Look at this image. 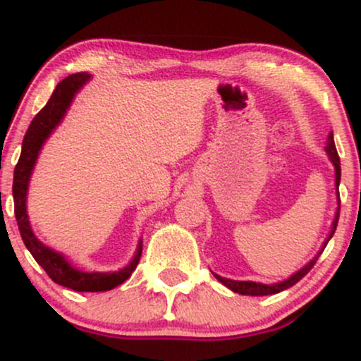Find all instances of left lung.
Segmentation results:
<instances>
[{
	"instance_id": "obj_1",
	"label": "left lung",
	"mask_w": 361,
	"mask_h": 361,
	"mask_svg": "<svg viewBox=\"0 0 361 361\" xmlns=\"http://www.w3.org/2000/svg\"><path fill=\"white\" fill-rule=\"evenodd\" d=\"M326 152L327 156H329L331 163L334 164V171H336V193H338V210H336V215H334V221H333V226H331V233L326 238L324 244H322L321 251L317 252L316 258H312L309 261L307 264H305L304 268H300L299 271L293 273L292 276L283 281H279V283H273V285H264V283H256V281H238V280H229V279H224V276H219L215 275V279H217L221 283L226 285L227 288H231L233 292L235 293H241V295H271V293H279L281 290H287L292 287V285H295L297 281H300L304 279L305 275L310 271V268L316 264V261L319 256H321V252L324 251L326 244L329 243V239L333 238L334 231H336V226H338V219H339V180H341V166H339V156H338V151H336V146H334V137H333V132H329V135H327V144H326Z\"/></svg>"
}]
</instances>
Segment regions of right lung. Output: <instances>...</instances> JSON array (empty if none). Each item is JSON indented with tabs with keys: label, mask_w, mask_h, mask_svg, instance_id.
<instances>
[{
	"label": "right lung",
	"mask_w": 361,
	"mask_h": 361,
	"mask_svg": "<svg viewBox=\"0 0 361 361\" xmlns=\"http://www.w3.org/2000/svg\"><path fill=\"white\" fill-rule=\"evenodd\" d=\"M90 80L88 73H76L62 80L54 90L52 97L49 98L47 105L44 106L39 114L32 120L27 134L23 137L22 154H20L18 163L15 166L13 175V200H15V217L18 224L20 235H22L25 246L32 252L37 263L44 268L45 273L51 276L52 281L74 290V292H106V290L115 288L117 285L123 283L132 271L137 268V263L142 255V241L139 243L137 252L134 259L127 264L122 270L114 273H88L78 270L73 267L61 252L51 250L45 244H42L35 238L32 231L30 222L27 215V190L30 175L34 171V166L39 157L40 149L47 140L52 130L61 123L64 118L66 111L76 97V93L82 88L86 81Z\"/></svg>",
	"instance_id": "1"
}]
</instances>
